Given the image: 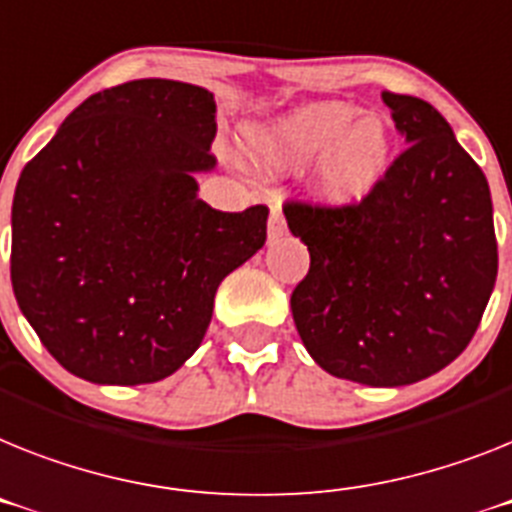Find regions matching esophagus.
<instances>
[{
	"mask_svg": "<svg viewBox=\"0 0 512 512\" xmlns=\"http://www.w3.org/2000/svg\"><path fill=\"white\" fill-rule=\"evenodd\" d=\"M286 231V221H283V213L278 205L270 208V218H268V239H278V236Z\"/></svg>",
	"mask_w": 512,
	"mask_h": 512,
	"instance_id": "34e87169",
	"label": "esophagus"
}]
</instances>
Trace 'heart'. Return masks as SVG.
<instances>
[{
    "label": "heart",
    "instance_id": "heart-1",
    "mask_svg": "<svg viewBox=\"0 0 512 512\" xmlns=\"http://www.w3.org/2000/svg\"><path fill=\"white\" fill-rule=\"evenodd\" d=\"M249 156L268 171H299L320 161L317 192L330 205H356L390 169L393 135L385 119L346 103H312L268 127L247 130Z\"/></svg>",
    "mask_w": 512,
    "mask_h": 512
}]
</instances>
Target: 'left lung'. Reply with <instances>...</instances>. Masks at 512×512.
I'll return each mask as SVG.
<instances>
[{"mask_svg":"<svg viewBox=\"0 0 512 512\" xmlns=\"http://www.w3.org/2000/svg\"><path fill=\"white\" fill-rule=\"evenodd\" d=\"M409 148L356 205H283L309 270L291 294L304 349L372 388L435 375L474 338L497 278L484 171L432 103L382 90Z\"/></svg>","mask_w":512,"mask_h":512,"instance_id":"left-lung-1","label":"left lung"}]
</instances>
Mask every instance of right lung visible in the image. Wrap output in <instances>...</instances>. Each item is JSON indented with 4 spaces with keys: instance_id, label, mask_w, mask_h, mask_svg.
I'll list each match as a JSON object with an SVG mask.
<instances>
[{
    "instance_id": "1",
    "label": "right lung",
    "mask_w": 512,
    "mask_h": 512,
    "mask_svg": "<svg viewBox=\"0 0 512 512\" xmlns=\"http://www.w3.org/2000/svg\"><path fill=\"white\" fill-rule=\"evenodd\" d=\"M213 93L132 80L85 98L12 200L10 276L41 343L98 385L174 375L203 343L218 283L268 236V208L197 197L216 156Z\"/></svg>"
}]
</instances>
